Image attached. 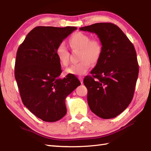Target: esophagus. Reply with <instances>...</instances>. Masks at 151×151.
<instances>
[{
  "label": "esophagus",
  "instance_id": "esophagus-1",
  "mask_svg": "<svg viewBox=\"0 0 151 151\" xmlns=\"http://www.w3.org/2000/svg\"><path fill=\"white\" fill-rule=\"evenodd\" d=\"M78 79L80 80V81H81V84H83V80H84V78L82 77V76H79V77H78Z\"/></svg>",
  "mask_w": 151,
  "mask_h": 151
}]
</instances>
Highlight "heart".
Here are the masks:
<instances>
[{
  "label": "heart",
  "mask_w": 151,
  "mask_h": 151,
  "mask_svg": "<svg viewBox=\"0 0 151 151\" xmlns=\"http://www.w3.org/2000/svg\"><path fill=\"white\" fill-rule=\"evenodd\" d=\"M69 45L73 49H80L81 62L72 64L65 69V73L69 75H84L87 73L91 63H95L100 58L102 51V43L97 39L91 40L88 34L76 32L70 36ZM56 56L60 63L66 66L69 62V51L64 43H61L56 49Z\"/></svg>",
  "instance_id": "obj_1"
}]
</instances>
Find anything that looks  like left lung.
<instances>
[{
    "mask_svg": "<svg viewBox=\"0 0 151 151\" xmlns=\"http://www.w3.org/2000/svg\"><path fill=\"white\" fill-rule=\"evenodd\" d=\"M97 35L102 51L92 76H86L89 108L99 117L111 119L126 109L132 100L139 73L136 50L123 32L110 22L80 28Z\"/></svg>",
    "mask_w": 151,
    "mask_h": 151,
    "instance_id": "obj_1",
    "label": "left lung"
}]
</instances>
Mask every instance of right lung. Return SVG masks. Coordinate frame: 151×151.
I'll return each instance as SVG.
<instances>
[{"instance_id":"1","label":"right lung","mask_w":151,"mask_h":151,"mask_svg":"<svg viewBox=\"0 0 151 151\" xmlns=\"http://www.w3.org/2000/svg\"><path fill=\"white\" fill-rule=\"evenodd\" d=\"M76 29L37 27L18 48L15 78L22 103L43 121L55 122L65 116L67 96L81 84L74 75L60 78L62 70L56 54L58 45Z\"/></svg>"}]
</instances>
